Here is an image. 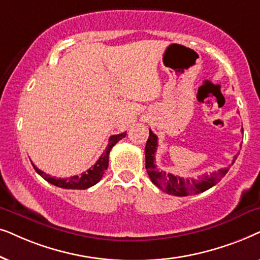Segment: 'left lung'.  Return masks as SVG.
I'll return each instance as SVG.
<instances>
[{
  "label": "left lung",
  "mask_w": 260,
  "mask_h": 260,
  "mask_svg": "<svg viewBox=\"0 0 260 260\" xmlns=\"http://www.w3.org/2000/svg\"><path fill=\"white\" fill-rule=\"evenodd\" d=\"M158 147V138L150 129V137H148L146 146H145V161H146V170L150 176L151 181L162 191L175 196H188L196 195V193L203 192L219 183L221 178L227 174L230 169L223 168L210 175H203L199 178H183L179 176L172 174H166L165 171H159L155 161V152ZM237 155H234L232 165L234 164Z\"/></svg>",
  "instance_id": "1"
}]
</instances>
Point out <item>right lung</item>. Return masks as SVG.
<instances>
[{
	"instance_id": "right-lung-1",
	"label": "right lung",
	"mask_w": 260,
	"mask_h": 260,
	"mask_svg": "<svg viewBox=\"0 0 260 260\" xmlns=\"http://www.w3.org/2000/svg\"><path fill=\"white\" fill-rule=\"evenodd\" d=\"M124 137H126V133L116 134V136L110 137L108 146H107L106 151L101 154V157L98 159V161H96L95 164L90 169H88L85 172H83V174L77 175V176H71L70 178L51 177L50 175L45 174L44 171L39 170L33 162L32 165L34 170H36L38 174L45 179V181H47L48 183H51V184H53L55 186H59V188H64V189H79V190L88 189L90 186L95 185L96 183L100 182V179L102 178L103 174H105L107 168H108L110 150H112L114 145L119 143V141Z\"/></svg>"
}]
</instances>
